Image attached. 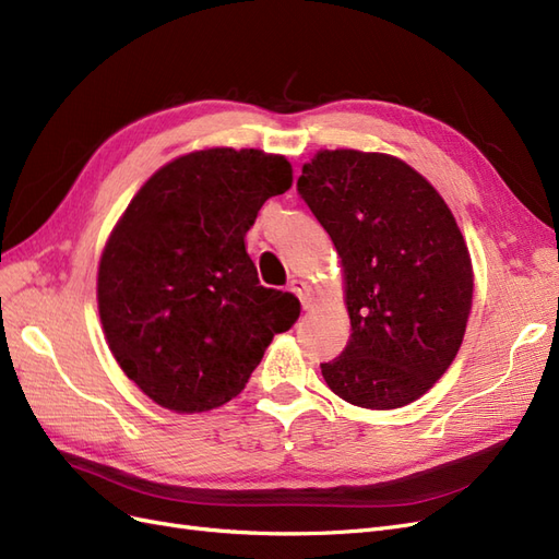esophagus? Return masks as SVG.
Returning <instances> with one entry per match:
<instances>
[{
	"instance_id": "34e87169",
	"label": "esophagus",
	"mask_w": 559,
	"mask_h": 559,
	"mask_svg": "<svg viewBox=\"0 0 559 559\" xmlns=\"http://www.w3.org/2000/svg\"><path fill=\"white\" fill-rule=\"evenodd\" d=\"M289 292L298 296V300H300V306H302V308H310L312 294H310V286H308V282H302V280H296V277H294V280L289 282Z\"/></svg>"
}]
</instances>
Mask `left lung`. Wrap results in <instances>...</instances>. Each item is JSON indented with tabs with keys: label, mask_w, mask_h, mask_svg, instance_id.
<instances>
[{
	"label": "left lung",
	"mask_w": 559,
	"mask_h": 559,
	"mask_svg": "<svg viewBox=\"0 0 559 559\" xmlns=\"http://www.w3.org/2000/svg\"><path fill=\"white\" fill-rule=\"evenodd\" d=\"M296 189L347 282L352 335L321 376L352 405H408L445 373L471 312L473 267L452 212L411 165L352 148L319 151Z\"/></svg>",
	"instance_id": "8db88e82"
}]
</instances>
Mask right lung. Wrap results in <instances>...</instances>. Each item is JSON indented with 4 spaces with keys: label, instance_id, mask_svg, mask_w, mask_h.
Masks as SVG:
<instances>
[{
    "label": "right lung",
    "instance_id": "obj_1",
    "mask_svg": "<svg viewBox=\"0 0 559 559\" xmlns=\"http://www.w3.org/2000/svg\"><path fill=\"white\" fill-rule=\"evenodd\" d=\"M292 165L257 148H207L151 177L114 228L97 306L123 373L163 408L202 413L238 396L275 333L300 314L265 289L245 235Z\"/></svg>",
    "mask_w": 559,
    "mask_h": 559
}]
</instances>
